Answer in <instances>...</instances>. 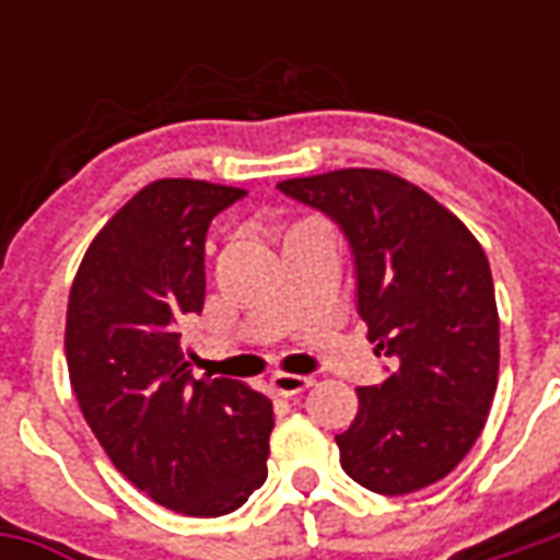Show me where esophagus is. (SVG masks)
<instances>
[{
  "instance_id": "esophagus-1",
  "label": "esophagus",
  "mask_w": 560,
  "mask_h": 560,
  "mask_svg": "<svg viewBox=\"0 0 560 560\" xmlns=\"http://www.w3.org/2000/svg\"><path fill=\"white\" fill-rule=\"evenodd\" d=\"M269 384L272 389L279 393V396H296V393H303L315 384V377L312 375H284V372H276V375L269 377Z\"/></svg>"
}]
</instances>
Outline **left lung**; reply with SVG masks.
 I'll use <instances>...</instances> for the list:
<instances>
[{
    "label": "left lung",
    "mask_w": 560,
    "mask_h": 560,
    "mask_svg": "<svg viewBox=\"0 0 560 560\" xmlns=\"http://www.w3.org/2000/svg\"><path fill=\"white\" fill-rule=\"evenodd\" d=\"M339 224L375 353L396 357L336 434L341 468L377 494L444 480L480 438L498 389V305L482 245L420 185L375 167L279 183Z\"/></svg>",
    "instance_id": "obj_1"
}]
</instances>
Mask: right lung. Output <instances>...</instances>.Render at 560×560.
I'll use <instances>...</instances> for the list:
<instances>
[{
	"label": "right lung",
	"mask_w": 560,
	"mask_h": 560,
	"mask_svg": "<svg viewBox=\"0 0 560 560\" xmlns=\"http://www.w3.org/2000/svg\"><path fill=\"white\" fill-rule=\"evenodd\" d=\"M245 197L155 179L80 260L66 315L71 389L116 470L155 504L224 516L267 480L272 401L243 381L195 377L183 324L207 296L209 221Z\"/></svg>",
	"instance_id": "obj_1"
}]
</instances>
